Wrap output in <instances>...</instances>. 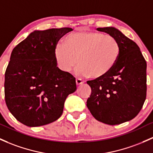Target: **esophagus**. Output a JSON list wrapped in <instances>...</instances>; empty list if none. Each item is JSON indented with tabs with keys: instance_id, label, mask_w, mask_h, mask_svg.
I'll list each match as a JSON object with an SVG mask.
<instances>
[{
	"instance_id": "1",
	"label": "esophagus",
	"mask_w": 153,
	"mask_h": 153,
	"mask_svg": "<svg viewBox=\"0 0 153 153\" xmlns=\"http://www.w3.org/2000/svg\"><path fill=\"white\" fill-rule=\"evenodd\" d=\"M84 82H85V81H83V80L81 79H76V85H82V84H83Z\"/></svg>"
}]
</instances>
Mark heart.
<instances>
[{"label":"heart","instance_id":"b5f03b06","mask_svg":"<svg viewBox=\"0 0 153 153\" xmlns=\"http://www.w3.org/2000/svg\"><path fill=\"white\" fill-rule=\"evenodd\" d=\"M120 55L115 38L90 30H79L67 35L63 44L55 48V60L62 71L68 73L77 61L76 74L102 78L114 68Z\"/></svg>","mask_w":153,"mask_h":153}]
</instances>
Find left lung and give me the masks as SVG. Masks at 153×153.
I'll return each instance as SVG.
<instances>
[{"mask_svg": "<svg viewBox=\"0 0 153 153\" xmlns=\"http://www.w3.org/2000/svg\"><path fill=\"white\" fill-rule=\"evenodd\" d=\"M96 30L115 38L120 55L106 76L87 82L91 88L87 106L97 120L114 126L134 119L142 109L147 95V63L137 44L120 30Z\"/></svg>", "mask_w": 153, "mask_h": 153, "instance_id": "1", "label": "left lung"}]
</instances>
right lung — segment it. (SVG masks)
I'll list each match as a JSON object with an SVG mask.
<instances>
[{
	"instance_id": "obj_1",
	"label": "right lung",
	"mask_w": 153,
	"mask_h": 153,
	"mask_svg": "<svg viewBox=\"0 0 153 153\" xmlns=\"http://www.w3.org/2000/svg\"><path fill=\"white\" fill-rule=\"evenodd\" d=\"M71 30H36L13 49L5 73V100L22 124L36 127L57 120L67 96L76 90L74 77L59 69L54 56L59 39Z\"/></svg>"
}]
</instances>
